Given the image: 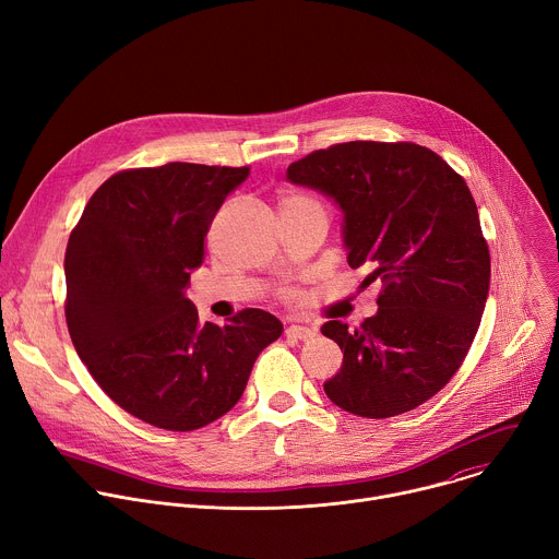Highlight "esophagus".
<instances>
[{
	"mask_svg": "<svg viewBox=\"0 0 559 559\" xmlns=\"http://www.w3.org/2000/svg\"><path fill=\"white\" fill-rule=\"evenodd\" d=\"M285 334L289 338H298V341H307V338H313L316 336V330L313 328H305V325H289L285 330Z\"/></svg>",
	"mask_w": 559,
	"mask_h": 559,
	"instance_id": "34e87169",
	"label": "esophagus"
}]
</instances>
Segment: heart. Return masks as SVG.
Wrapping results in <instances>:
<instances>
[{"instance_id":"b5f03b06","label":"heart","mask_w":559,"mask_h":559,"mask_svg":"<svg viewBox=\"0 0 559 559\" xmlns=\"http://www.w3.org/2000/svg\"><path fill=\"white\" fill-rule=\"evenodd\" d=\"M287 199H300V197H287Z\"/></svg>"}]
</instances>
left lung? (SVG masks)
<instances>
[{"label":"left lung","instance_id":"obj_1","mask_svg":"<svg viewBox=\"0 0 559 559\" xmlns=\"http://www.w3.org/2000/svg\"><path fill=\"white\" fill-rule=\"evenodd\" d=\"M287 181L341 207L349 267L382 283L358 330H321L343 349L328 397L360 418L416 409L462 365L489 296V248L464 179L429 147L349 141L292 164Z\"/></svg>","mask_w":559,"mask_h":559}]
</instances>
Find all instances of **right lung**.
Wrapping results in <instances>:
<instances>
[{"label": "right lung", "instance_id": "add662e5", "mask_svg": "<svg viewBox=\"0 0 559 559\" xmlns=\"http://www.w3.org/2000/svg\"><path fill=\"white\" fill-rule=\"evenodd\" d=\"M250 168L168 164L110 177L66 248V323L99 386L134 418L194 431L243 395L259 354L283 334L263 309L201 323L188 281L218 207Z\"/></svg>", "mask_w": 559, "mask_h": 559}]
</instances>
